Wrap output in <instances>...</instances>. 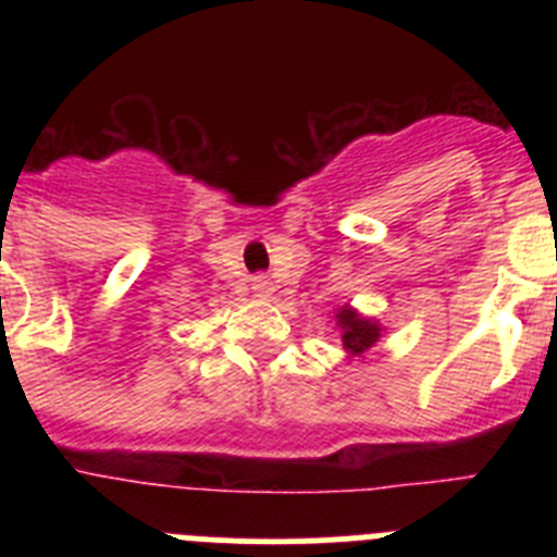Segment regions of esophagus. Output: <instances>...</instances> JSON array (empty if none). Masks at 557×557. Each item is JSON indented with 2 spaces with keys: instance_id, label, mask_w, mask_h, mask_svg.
Segmentation results:
<instances>
[{
  "instance_id": "esophagus-1",
  "label": "esophagus",
  "mask_w": 557,
  "mask_h": 557,
  "mask_svg": "<svg viewBox=\"0 0 557 557\" xmlns=\"http://www.w3.org/2000/svg\"><path fill=\"white\" fill-rule=\"evenodd\" d=\"M273 282H270L268 275H256L253 278V293L259 295V298H270L273 295Z\"/></svg>"
}]
</instances>
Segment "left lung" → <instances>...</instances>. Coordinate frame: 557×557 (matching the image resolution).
Here are the masks:
<instances>
[{
    "instance_id": "1",
    "label": "left lung",
    "mask_w": 557,
    "mask_h": 557,
    "mask_svg": "<svg viewBox=\"0 0 557 557\" xmlns=\"http://www.w3.org/2000/svg\"><path fill=\"white\" fill-rule=\"evenodd\" d=\"M337 326H339V337H343V348H346L351 357H362L371 346H376V339L382 337V329H379L376 321L371 318H362L357 309L343 307L337 309Z\"/></svg>"
}]
</instances>
